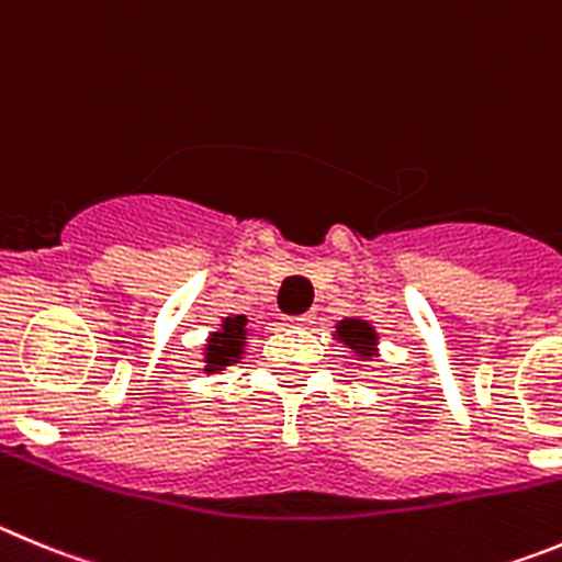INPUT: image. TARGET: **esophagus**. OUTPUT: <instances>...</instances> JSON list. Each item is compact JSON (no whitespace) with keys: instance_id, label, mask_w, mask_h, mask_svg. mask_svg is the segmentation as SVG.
Wrapping results in <instances>:
<instances>
[{"instance_id":"1","label":"esophagus","mask_w":562,"mask_h":562,"mask_svg":"<svg viewBox=\"0 0 562 562\" xmlns=\"http://www.w3.org/2000/svg\"><path fill=\"white\" fill-rule=\"evenodd\" d=\"M288 327H305L313 322V313H302V316H288Z\"/></svg>"}]
</instances>
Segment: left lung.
<instances>
[{"label":"left lung","mask_w":562,"mask_h":562,"mask_svg":"<svg viewBox=\"0 0 562 562\" xmlns=\"http://www.w3.org/2000/svg\"><path fill=\"white\" fill-rule=\"evenodd\" d=\"M336 338L356 352L361 361H372L378 358V333L375 327L363 322V318H341L336 325Z\"/></svg>","instance_id":"1"}]
</instances>
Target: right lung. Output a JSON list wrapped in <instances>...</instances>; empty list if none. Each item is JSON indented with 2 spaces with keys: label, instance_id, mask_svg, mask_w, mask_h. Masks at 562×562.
<instances>
[{
  "label": "right lung",
  "instance_id": "obj_1",
  "mask_svg": "<svg viewBox=\"0 0 562 562\" xmlns=\"http://www.w3.org/2000/svg\"><path fill=\"white\" fill-rule=\"evenodd\" d=\"M246 316H226L224 325L206 338L204 372H221L244 358L246 347Z\"/></svg>",
  "mask_w": 562,
  "mask_h": 562
}]
</instances>
